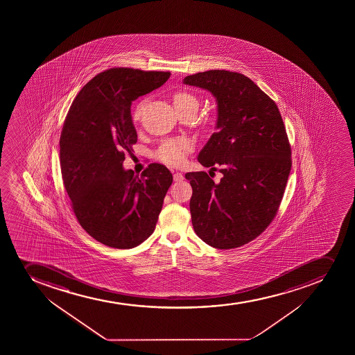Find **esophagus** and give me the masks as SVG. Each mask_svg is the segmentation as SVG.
<instances>
[{"mask_svg":"<svg viewBox=\"0 0 355 355\" xmlns=\"http://www.w3.org/2000/svg\"><path fill=\"white\" fill-rule=\"evenodd\" d=\"M173 180H175V182H182V180H184L183 173H180V172L173 173Z\"/></svg>","mask_w":355,"mask_h":355,"instance_id":"34e87169","label":"esophagus"}]
</instances>
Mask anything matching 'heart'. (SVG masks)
I'll list each match as a JSON object with an SVG mask.
<instances>
[{
	"instance_id": "1",
	"label": "heart",
	"mask_w": 355,
	"mask_h": 355,
	"mask_svg": "<svg viewBox=\"0 0 355 355\" xmlns=\"http://www.w3.org/2000/svg\"><path fill=\"white\" fill-rule=\"evenodd\" d=\"M173 105L175 110L185 109L190 106H198V101L192 94L187 92H178L172 96ZM141 110L142 105H137V109L133 113L134 121L140 120ZM193 142L189 139H182V140H172L162 144L161 148L158 149L157 156L159 161L165 164L172 165V166H178L183 164L187 159V154L192 150Z\"/></svg>"
}]
</instances>
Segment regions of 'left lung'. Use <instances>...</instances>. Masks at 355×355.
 Returning a JSON list of instances; mask_svg holds the SVG:
<instances>
[{
    "instance_id": "left-lung-1",
    "label": "left lung",
    "mask_w": 355,
    "mask_h": 355,
    "mask_svg": "<svg viewBox=\"0 0 355 355\" xmlns=\"http://www.w3.org/2000/svg\"><path fill=\"white\" fill-rule=\"evenodd\" d=\"M184 83L206 89L218 102L215 132L198 161L221 172H187L194 232L216 249L257 239L275 218L291 168V149L280 111L254 82L236 71L189 75Z\"/></svg>"
}]
</instances>
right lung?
Wrapping results in <instances>:
<instances>
[{"mask_svg":"<svg viewBox=\"0 0 355 355\" xmlns=\"http://www.w3.org/2000/svg\"><path fill=\"white\" fill-rule=\"evenodd\" d=\"M170 71L116 67L99 73L71 103L60 137L64 189L82 228L104 245L132 249L154 232L172 184L164 165L140 177L123 170L137 134L130 105L164 85Z\"/></svg>","mask_w":355,"mask_h":355,"instance_id":"1","label":"right lung"}]
</instances>
